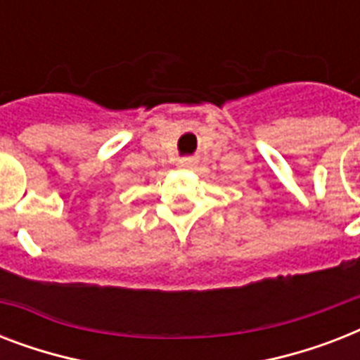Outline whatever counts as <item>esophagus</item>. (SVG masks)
I'll use <instances>...</instances> for the list:
<instances>
[{
  "label": "esophagus",
  "instance_id": "1",
  "mask_svg": "<svg viewBox=\"0 0 360 360\" xmlns=\"http://www.w3.org/2000/svg\"><path fill=\"white\" fill-rule=\"evenodd\" d=\"M194 164H196V158H194V157H183L179 160L181 168H192Z\"/></svg>",
  "mask_w": 360,
  "mask_h": 360
}]
</instances>
